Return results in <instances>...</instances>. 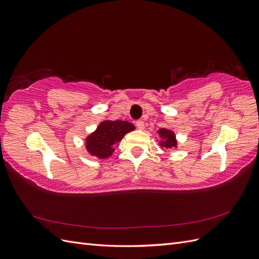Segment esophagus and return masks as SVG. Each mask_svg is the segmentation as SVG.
<instances>
[{"mask_svg":"<svg viewBox=\"0 0 259 259\" xmlns=\"http://www.w3.org/2000/svg\"><path fill=\"white\" fill-rule=\"evenodd\" d=\"M136 126H137V128H139V130H144V128H145V123H144V121L138 120V121L136 122Z\"/></svg>","mask_w":259,"mask_h":259,"instance_id":"obj_1","label":"esophagus"}]
</instances>
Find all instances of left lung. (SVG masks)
Masks as SVG:
<instances>
[{
  "instance_id": "left-lung-1",
  "label": "left lung",
  "mask_w": 259,
  "mask_h": 259,
  "mask_svg": "<svg viewBox=\"0 0 259 259\" xmlns=\"http://www.w3.org/2000/svg\"><path fill=\"white\" fill-rule=\"evenodd\" d=\"M158 134L161 137V147H165L166 149L176 148L177 147V140L175 137V133L171 132L167 128H160L158 131Z\"/></svg>"
}]
</instances>
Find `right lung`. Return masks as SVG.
Listing matches in <instances>:
<instances>
[{"label": "right lung", "mask_w": 259, "mask_h": 259, "mask_svg": "<svg viewBox=\"0 0 259 259\" xmlns=\"http://www.w3.org/2000/svg\"><path fill=\"white\" fill-rule=\"evenodd\" d=\"M134 130L135 126L130 122L106 120L101 122L96 131L86 138V150L98 159H107L112 155L114 151L113 146L121 142L125 134Z\"/></svg>", "instance_id": "1"}]
</instances>
